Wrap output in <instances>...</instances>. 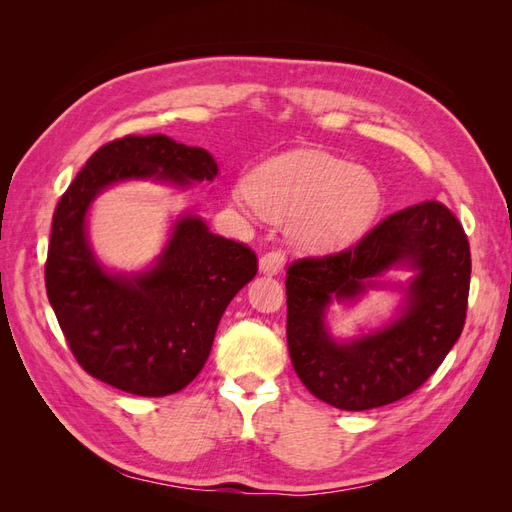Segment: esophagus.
<instances>
[{"instance_id":"obj_1","label":"esophagus","mask_w":512,"mask_h":512,"mask_svg":"<svg viewBox=\"0 0 512 512\" xmlns=\"http://www.w3.org/2000/svg\"><path fill=\"white\" fill-rule=\"evenodd\" d=\"M284 262H286V256L282 250H271L267 254H262L260 260H258V267L262 273H269V275H277L282 269H284Z\"/></svg>"}]
</instances>
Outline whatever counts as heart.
I'll use <instances>...</instances> for the list:
<instances>
[{"label":"heart","mask_w":512,"mask_h":512,"mask_svg":"<svg viewBox=\"0 0 512 512\" xmlns=\"http://www.w3.org/2000/svg\"><path fill=\"white\" fill-rule=\"evenodd\" d=\"M239 205L271 222H290L307 250H335L359 239L382 209V188L367 170L324 151L299 149L260 164Z\"/></svg>","instance_id":"heart-1"}]
</instances>
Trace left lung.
I'll use <instances>...</instances> for the list:
<instances>
[{
  "label": "left lung",
  "mask_w": 512,
  "mask_h": 512,
  "mask_svg": "<svg viewBox=\"0 0 512 512\" xmlns=\"http://www.w3.org/2000/svg\"><path fill=\"white\" fill-rule=\"evenodd\" d=\"M417 271L402 316L376 334L337 345L323 327L332 297L353 300L371 276ZM470 243L455 213L425 200L391 213L352 247L294 260L286 271V337L305 389L339 410H371L414 393L459 339L468 312Z\"/></svg>",
  "instance_id": "left-lung-1"
}]
</instances>
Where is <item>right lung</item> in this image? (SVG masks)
<instances>
[{
  "instance_id": "right-lung-1",
  "label": "right lung",
  "mask_w": 512,
  "mask_h": 512,
  "mask_svg": "<svg viewBox=\"0 0 512 512\" xmlns=\"http://www.w3.org/2000/svg\"><path fill=\"white\" fill-rule=\"evenodd\" d=\"M215 175L218 164L205 149L164 134H128L102 145L59 198L46 294L89 376L132 395L164 397L203 369L224 309L258 271L256 254L213 235L196 215H183L156 267L113 275L91 254L85 215L91 200L117 181L153 177L188 185Z\"/></svg>"
}]
</instances>
